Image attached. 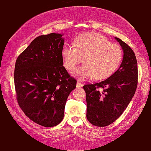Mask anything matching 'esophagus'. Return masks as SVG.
Segmentation results:
<instances>
[{
	"mask_svg": "<svg viewBox=\"0 0 151 151\" xmlns=\"http://www.w3.org/2000/svg\"><path fill=\"white\" fill-rule=\"evenodd\" d=\"M76 87H83V84L81 83L80 81H77V82H76Z\"/></svg>",
	"mask_w": 151,
	"mask_h": 151,
	"instance_id": "esophagus-1",
	"label": "esophagus"
}]
</instances>
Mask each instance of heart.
<instances>
[{"mask_svg": "<svg viewBox=\"0 0 151 151\" xmlns=\"http://www.w3.org/2000/svg\"><path fill=\"white\" fill-rule=\"evenodd\" d=\"M75 45H64L62 56L68 70H74L83 58L84 65L73 72V75L80 79L108 77L116 70L122 58L120 46L97 33L80 35Z\"/></svg>", "mask_w": 151, "mask_h": 151, "instance_id": "obj_1", "label": "heart"}]
</instances>
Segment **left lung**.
<instances>
[{
  "label": "left lung",
  "instance_id": "1",
  "mask_svg": "<svg viewBox=\"0 0 151 151\" xmlns=\"http://www.w3.org/2000/svg\"><path fill=\"white\" fill-rule=\"evenodd\" d=\"M122 47L123 60L119 68L107 79L83 86L86 93L87 118L95 126L104 127L118 119L136 92L138 66L134 52L119 38L115 37ZM103 88L100 92L98 89Z\"/></svg>",
  "mask_w": 151,
  "mask_h": 151
}]
</instances>
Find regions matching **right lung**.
I'll use <instances>...</instances> for the list:
<instances>
[{
  "label": "right lung",
  "mask_w": 151,
  "mask_h": 151,
  "mask_svg": "<svg viewBox=\"0 0 151 151\" xmlns=\"http://www.w3.org/2000/svg\"><path fill=\"white\" fill-rule=\"evenodd\" d=\"M63 34L40 35L18 56L14 82L19 106L31 120L53 127L64 118L76 81L63 66Z\"/></svg>",
  "instance_id": "right-lung-1"
}]
</instances>
